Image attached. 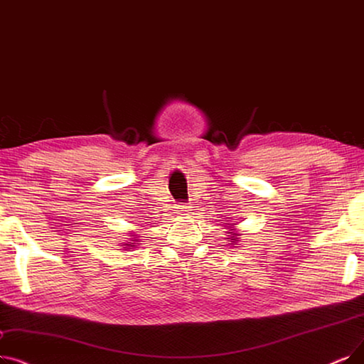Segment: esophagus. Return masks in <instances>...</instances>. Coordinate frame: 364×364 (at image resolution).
Returning <instances> with one entry per match:
<instances>
[{
    "instance_id": "34e87169",
    "label": "esophagus",
    "mask_w": 364,
    "mask_h": 364,
    "mask_svg": "<svg viewBox=\"0 0 364 364\" xmlns=\"http://www.w3.org/2000/svg\"><path fill=\"white\" fill-rule=\"evenodd\" d=\"M180 211H181L183 214H188V211H191V207H188V205H181Z\"/></svg>"
}]
</instances>
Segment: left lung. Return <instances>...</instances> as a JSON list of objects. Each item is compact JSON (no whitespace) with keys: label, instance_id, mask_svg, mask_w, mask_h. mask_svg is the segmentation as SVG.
<instances>
[{"label":"left lung","instance_id":"obj_1","mask_svg":"<svg viewBox=\"0 0 364 364\" xmlns=\"http://www.w3.org/2000/svg\"><path fill=\"white\" fill-rule=\"evenodd\" d=\"M229 233H232V232H229ZM233 235H235V236H236V233H233ZM235 236H230V238H233V240H235V241H236V238H235ZM232 242H233V241H232Z\"/></svg>","mask_w":364,"mask_h":364}]
</instances>
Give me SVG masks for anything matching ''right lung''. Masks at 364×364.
Returning a JSON list of instances; mask_svg holds the SVG:
<instances>
[{
    "mask_svg": "<svg viewBox=\"0 0 364 364\" xmlns=\"http://www.w3.org/2000/svg\"><path fill=\"white\" fill-rule=\"evenodd\" d=\"M129 241H138V240H135V238H134V240H129ZM123 245H126V247H123L124 250H131V248L136 247V245H135V242H128V244H123Z\"/></svg>",
    "mask_w": 364,
    "mask_h": 364,
    "instance_id": "right-lung-1",
    "label": "right lung"
}]
</instances>
